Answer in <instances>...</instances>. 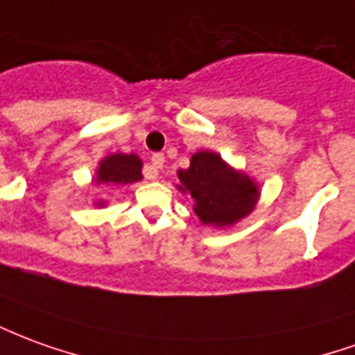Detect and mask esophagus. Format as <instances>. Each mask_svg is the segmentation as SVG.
<instances>
[{"label":"esophagus","instance_id":"34e87169","mask_svg":"<svg viewBox=\"0 0 355 355\" xmlns=\"http://www.w3.org/2000/svg\"><path fill=\"white\" fill-rule=\"evenodd\" d=\"M163 163H165V155L163 153H153L152 155V165L146 169V177L148 178H157L159 175V169L163 167Z\"/></svg>","mask_w":355,"mask_h":355}]
</instances>
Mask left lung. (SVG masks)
Masks as SVG:
<instances>
[{
	"mask_svg": "<svg viewBox=\"0 0 355 355\" xmlns=\"http://www.w3.org/2000/svg\"><path fill=\"white\" fill-rule=\"evenodd\" d=\"M178 190L194 200L203 225L229 227L254 211L259 186L242 171L232 169L215 152H198L188 169L177 173Z\"/></svg>",
	"mask_w": 355,
	"mask_h": 355,
	"instance_id": "8db88e82",
	"label": "left lung"
}]
</instances>
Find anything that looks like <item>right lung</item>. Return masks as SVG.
<instances>
[{"mask_svg": "<svg viewBox=\"0 0 355 355\" xmlns=\"http://www.w3.org/2000/svg\"><path fill=\"white\" fill-rule=\"evenodd\" d=\"M96 184H132L142 180V159L136 153H111L100 161L96 171ZM96 205H105L96 202Z\"/></svg>", "mask_w": 355, "mask_h": 355, "instance_id": "1", "label": "right lung"}]
</instances>
